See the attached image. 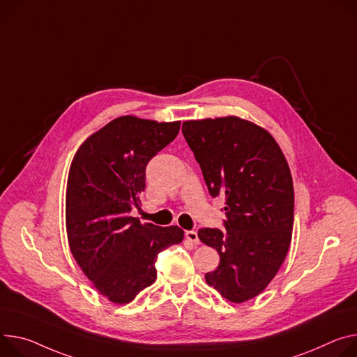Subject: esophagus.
I'll return each mask as SVG.
<instances>
[{"label":"esophagus","instance_id":"34e87169","mask_svg":"<svg viewBox=\"0 0 357 357\" xmlns=\"http://www.w3.org/2000/svg\"><path fill=\"white\" fill-rule=\"evenodd\" d=\"M185 236H186L190 242L195 243V245L199 243V238H198V232H197V231H188V232H185Z\"/></svg>","mask_w":357,"mask_h":357}]
</instances>
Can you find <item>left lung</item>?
<instances>
[{
	"label": "left lung",
	"mask_w": 357,
	"mask_h": 357,
	"mask_svg": "<svg viewBox=\"0 0 357 357\" xmlns=\"http://www.w3.org/2000/svg\"><path fill=\"white\" fill-rule=\"evenodd\" d=\"M182 134L211 197L225 199V229L198 231L220 257L206 283L246 302L275 278L290 245L295 193L286 158L268 131L238 116L186 121Z\"/></svg>",
	"instance_id": "1"
}]
</instances>
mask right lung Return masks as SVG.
<instances>
[{
  "instance_id": "add662e5",
  "label": "right lung",
  "mask_w": 357,
  "mask_h": 357,
  "mask_svg": "<svg viewBox=\"0 0 357 357\" xmlns=\"http://www.w3.org/2000/svg\"><path fill=\"white\" fill-rule=\"evenodd\" d=\"M181 122L119 116L77 151L66 219L71 252L86 278L114 303H129L156 279L158 253L183 239L178 226L132 218L148 162L179 134Z\"/></svg>"
}]
</instances>
